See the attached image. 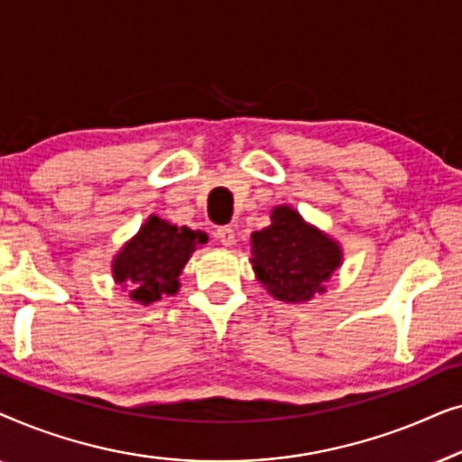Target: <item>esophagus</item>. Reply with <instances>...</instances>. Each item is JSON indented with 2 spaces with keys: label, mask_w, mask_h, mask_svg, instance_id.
Listing matches in <instances>:
<instances>
[{
  "label": "esophagus",
  "mask_w": 462,
  "mask_h": 462,
  "mask_svg": "<svg viewBox=\"0 0 462 462\" xmlns=\"http://www.w3.org/2000/svg\"><path fill=\"white\" fill-rule=\"evenodd\" d=\"M217 239L223 245H231L233 242H236V231H233V226H218Z\"/></svg>",
  "instance_id": "esophagus-1"
}]
</instances>
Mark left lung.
Wrapping results in <instances>:
<instances>
[{"label":"left lung","instance_id":"left-lung-1","mask_svg":"<svg viewBox=\"0 0 462 462\" xmlns=\"http://www.w3.org/2000/svg\"><path fill=\"white\" fill-rule=\"evenodd\" d=\"M252 264L258 280L277 300L300 302L324 292V282L340 264V248L330 237L302 223L292 208L280 206L271 225L252 233Z\"/></svg>","mask_w":462,"mask_h":462}]
</instances>
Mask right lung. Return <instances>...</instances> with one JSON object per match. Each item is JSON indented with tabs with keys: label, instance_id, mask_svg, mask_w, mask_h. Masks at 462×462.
Segmentation results:
<instances>
[{
	"label": "right lung",
	"instance_id": "1",
	"mask_svg": "<svg viewBox=\"0 0 462 462\" xmlns=\"http://www.w3.org/2000/svg\"><path fill=\"white\" fill-rule=\"evenodd\" d=\"M204 242V233L189 231L187 226L179 229L160 217H151L113 261V275L117 283L128 286L132 300L151 305L179 290L182 267L195 245Z\"/></svg>",
	"mask_w": 462,
	"mask_h": 462
}]
</instances>
